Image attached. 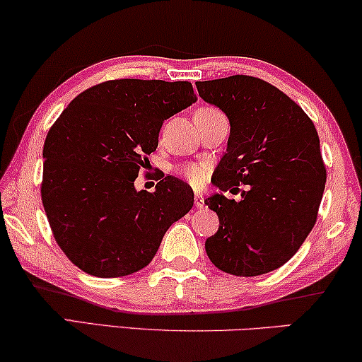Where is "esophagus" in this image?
<instances>
[{
	"instance_id": "obj_1",
	"label": "esophagus",
	"mask_w": 362,
	"mask_h": 362,
	"mask_svg": "<svg viewBox=\"0 0 362 362\" xmlns=\"http://www.w3.org/2000/svg\"><path fill=\"white\" fill-rule=\"evenodd\" d=\"M193 203H195V208H203V205H205V200H203L202 193H195V200H193Z\"/></svg>"
}]
</instances>
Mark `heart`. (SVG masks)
Returning a JSON list of instances; mask_svg holds the SVG:
<instances>
[{"mask_svg":"<svg viewBox=\"0 0 362 362\" xmlns=\"http://www.w3.org/2000/svg\"><path fill=\"white\" fill-rule=\"evenodd\" d=\"M200 111H213L211 108H203ZM183 172V175L187 177L188 182L193 183V185H200L205 179V172H206V167L203 164H185L180 169Z\"/></svg>","mask_w":362,"mask_h":362,"instance_id":"b5f03b06","label":"heart"}]
</instances>
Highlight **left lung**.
<instances>
[{"mask_svg": "<svg viewBox=\"0 0 362 362\" xmlns=\"http://www.w3.org/2000/svg\"><path fill=\"white\" fill-rule=\"evenodd\" d=\"M197 90L231 124L213 182L223 192L246 185L241 202L223 193L205 200L220 218L205 243L208 257L239 277L276 271L317 223L327 182L318 132L307 113L266 80L231 75L197 81Z\"/></svg>", "mask_w": 362, "mask_h": 362, "instance_id": "left-lung-1", "label": "left lung"}]
</instances>
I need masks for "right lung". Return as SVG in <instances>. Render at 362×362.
Listing matches in <instances>:
<instances>
[{"mask_svg": "<svg viewBox=\"0 0 362 362\" xmlns=\"http://www.w3.org/2000/svg\"><path fill=\"white\" fill-rule=\"evenodd\" d=\"M195 101L190 81L108 80L75 96L49 129L40 197L55 241L83 272L141 271L192 210L180 179L162 175L156 192H137L134 180L164 121Z\"/></svg>", "mask_w": 362, "mask_h": 362, "instance_id": "add662e5", "label": "right lung"}]
</instances>
